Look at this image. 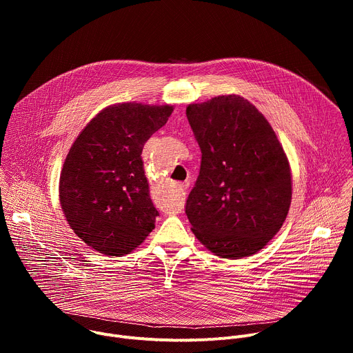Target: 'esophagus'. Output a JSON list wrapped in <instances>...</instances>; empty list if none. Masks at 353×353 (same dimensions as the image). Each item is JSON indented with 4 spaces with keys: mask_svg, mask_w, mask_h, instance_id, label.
Returning a JSON list of instances; mask_svg holds the SVG:
<instances>
[{
    "mask_svg": "<svg viewBox=\"0 0 353 353\" xmlns=\"http://www.w3.org/2000/svg\"><path fill=\"white\" fill-rule=\"evenodd\" d=\"M187 185H188L187 183H183V184H179V188H180V190H185Z\"/></svg>",
    "mask_w": 353,
    "mask_h": 353,
    "instance_id": "34e87169",
    "label": "esophagus"
}]
</instances>
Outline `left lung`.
I'll return each instance as SVG.
<instances>
[{
  "label": "left lung",
  "instance_id": "8db88e82",
  "mask_svg": "<svg viewBox=\"0 0 353 353\" xmlns=\"http://www.w3.org/2000/svg\"><path fill=\"white\" fill-rule=\"evenodd\" d=\"M201 148L199 176L185 214L195 237L214 254L237 260L264 248L292 201V173L267 119L239 94L185 110Z\"/></svg>",
  "mask_w": 353,
  "mask_h": 353
}]
</instances>
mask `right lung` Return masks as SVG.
<instances>
[{
  "label": "right lung",
  "mask_w": 353,
  "mask_h": 353,
  "mask_svg": "<svg viewBox=\"0 0 353 353\" xmlns=\"http://www.w3.org/2000/svg\"><path fill=\"white\" fill-rule=\"evenodd\" d=\"M172 112L170 105H112L74 141L60 176V204L74 233L99 253L130 254L155 228L159 212L141 154Z\"/></svg>",
  "instance_id": "add662e5"
}]
</instances>
